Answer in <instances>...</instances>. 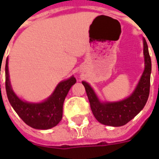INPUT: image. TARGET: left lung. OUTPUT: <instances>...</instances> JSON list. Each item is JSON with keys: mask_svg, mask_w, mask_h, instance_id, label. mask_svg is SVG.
I'll use <instances>...</instances> for the list:
<instances>
[{"mask_svg": "<svg viewBox=\"0 0 159 159\" xmlns=\"http://www.w3.org/2000/svg\"><path fill=\"white\" fill-rule=\"evenodd\" d=\"M143 53L145 60L143 73L135 89L124 100L101 102L92 87L84 81L82 82L86 90L92 112L98 122L107 126H123L133 119L144 108L149 96L152 72V61L148 52V46L144 38Z\"/></svg>", "mask_w": 159, "mask_h": 159, "instance_id": "1", "label": "left lung"}]
</instances>
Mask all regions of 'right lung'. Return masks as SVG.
Masks as SVG:
<instances>
[{"mask_svg": "<svg viewBox=\"0 0 159 159\" xmlns=\"http://www.w3.org/2000/svg\"><path fill=\"white\" fill-rule=\"evenodd\" d=\"M5 73L6 91L9 102L27 125L36 129H49L61 121L65 99L71 86L76 82L74 76L61 81L47 100L40 103H31L22 100L13 92L9 79L8 59L6 60Z\"/></svg>", "mask_w": 159, "mask_h": 159, "instance_id": "right-lung-1", "label": "right lung"}]
</instances>
